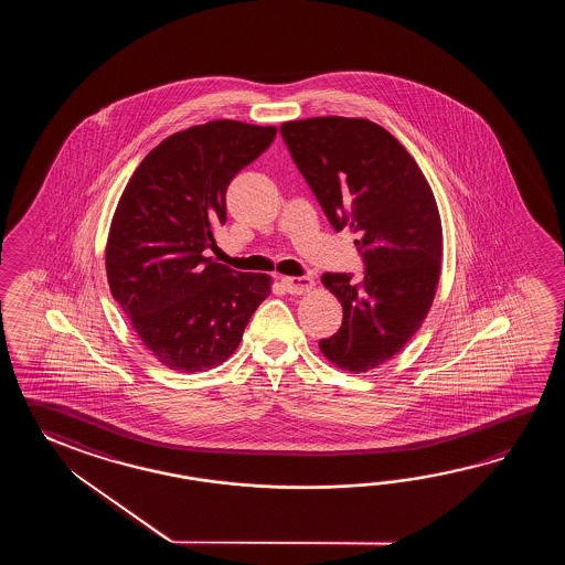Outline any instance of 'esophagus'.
Segmentation results:
<instances>
[{"label": "esophagus", "instance_id": "1", "mask_svg": "<svg viewBox=\"0 0 565 565\" xmlns=\"http://www.w3.org/2000/svg\"><path fill=\"white\" fill-rule=\"evenodd\" d=\"M282 287L290 295H302L315 287V280L311 277H282Z\"/></svg>", "mask_w": 565, "mask_h": 565}]
</instances>
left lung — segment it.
I'll list each match as a JSON object with an SVG mask.
<instances>
[{
  "label": "left lung",
  "mask_w": 565,
  "mask_h": 565,
  "mask_svg": "<svg viewBox=\"0 0 565 565\" xmlns=\"http://www.w3.org/2000/svg\"><path fill=\"white\" fill-rule=\"evenodd\" d=\"M280 135L331 226L358 234L365 266L361 282L345 273L321 278L343 323L319 348L341 370L370 372L408 343L433 307L443 260L433 190L404 145L372 120H288Z\"/></svg>",
  "instance_id": "left-lung-1"
}]
</instances>
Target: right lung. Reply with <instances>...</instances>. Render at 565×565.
I'll list each match as a JSON object with an SVG mask.
<instances>
[{"mask_svg": "<svg viewBox=\"0 0 565 565\" xmlns=\"http://www.w3.org/2000/svg\"><path fill=\"white\" fill-rule=\"evenodd\" d=\"M277 127L210 120L173 132L135 169L107 242L108 287L151 355L169 370L217 367L241 345L270 277L205 256L226 222V190L275 141Z\"/></svg>", "mask_w": 565, "mask_h": 565, "instance_id": "add662e5", "label": "right lung"}]
</instances>
